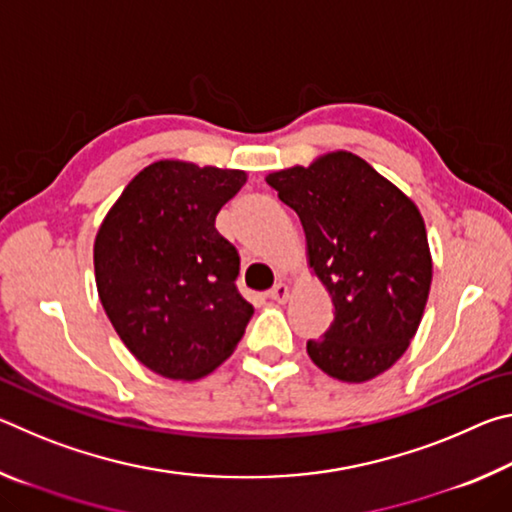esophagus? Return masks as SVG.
<instances>
[{"mask_svg":"<svg viewBox=\"0 0 512 512\" xmlns=\"http://www.w3.org/2000/svg\"><path fill=\"white\" fill-rule=\"evenodd\" d=\"M289 296H291L289 287H287V284H284V282H277L275 287H273L271 291H268V298L275 300V302H287Z\"/></svg>","mask_w":512,"mask_h":512,"instance_id":"esophagus-1","label":"esophagus"}]
</instances>
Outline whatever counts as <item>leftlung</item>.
<instances>
[{"label": "left lung", "instance_id": "obj_1", "mask_svg": "<svg viewBox=\"0 0 512 512\" xmlns=\"http://www.w3.org/2000/svg\"><path fill=\"white\" fill-rule=\"evenodd\" d=\"M266 183L300 216L309 268L334 302V323L307 354L339 381L375 379L409 348L427 307L433 264L418 205L350 151Z\"/></svg>", "mask_w": 512, "mask_h": 512}]
</instances>
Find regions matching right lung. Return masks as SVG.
Instances as JSON below:
<instances>
[{
    "label": "right lung",
    "mask_w": 512,
    "mask_h": 512,
    "mask_svg": "<svg viewBox=\"0 0 512 512\" xmlns=\"http://www.w3.org/2000/svg\"><path fill=\"white\" fill-rule=\"evenodd\" d=\"M246 171L158 160L101 221L94 277L101 305L133 357L167 379L210 375L253 316L239 296V253L214 228Z\"/></svg>",
    "instance_id": "add662e5"
}]
</instances>
